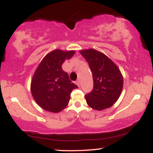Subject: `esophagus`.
Instances as JSON below:
<instances>
[{"instance_id": "obj_1", "label": "esophagus", "mask_w": 153, "mask_h": 153, "mask_svg": "<svg viewBox=\"0 0 153 153\" xmlns=\"http://www.w3.org/2000/svg\"><path fill=\"white\" fill-rule=\"evenodd\" d=\"M75 83L77 84V85H78V86H80V80H77V81H75Z\"/></svg>"}]
</instances>
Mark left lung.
Instances as JSON below:
<instances>
[{"label":"left lung","mask_w":153,"mask_h":153,"mask_svg":"<svg viewBox=\"0 0 153 153\" xmlns=\"http://www.w3.org/2000/svg\"><path fill=\"white\" fill-rule=\"evenodd\" d=\"M80 53L88 62L94 80L92 92L85 96L88 105L97 111L110 108L122 94L124 80L120 70L100 51L91 48L80 50Z\"/></svg>","instance_id":"obj_1"}]
</instances>
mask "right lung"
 Wrapping results in <instances>:
<instances>
[{
	"mask_svg": "<svg viewBox=\"0 0 153 153\" xmlns=\"http://www.w3.org/2000/svg\"><path fill=\"white\" fill-rule=\"evenodd\" d=\"M75 53V50L56 49L47 54L36 68L31 78V93L43 109L58 113L68 106L72 91L78 86L69 80L62 65Z\"/></svg>",
	"mask_w": 153,
	"mask_h": 153,
	"instance_id": "right-lung-1",
	"label": "right lung"
}]
</instances>
